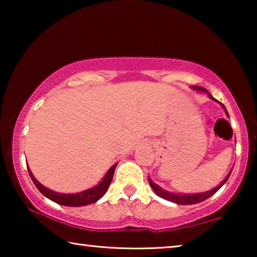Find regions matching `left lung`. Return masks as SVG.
Segmentation results:
<instances>
[{"label":"left lung","mask_w":257,"mask_h":257,"mask_svg":"<svg viewBox=\"0 0 257 257\" xmlns=\"http://www.w3.org/2000/svg\"><path fill=\"white\" fill-rule=\"evenodd\" d=\"M193 89L194 90H197V92H201V93H206L208 95V97H210L211 99H213V101L220 103L219 101H216V99L213 97L212 95L208 93L205 88H203V87L193 86ZM220 104H221V105H222L223 110L225 112V114H227L228 118H229L227 108L224 107V105H223L222 103H220ZM231 171L228 173L227 177H225L224 179L221 181V184L219 186H216L215 188H213L211 190H207V191H203V193H196V194H177V193H171V191H168V190H165L163 188H161L159 185H156L155 182L152 181L150 176H149V182H150V185H151L152 188H153V190L155 191V194L158 195V196H160L161 198L167 199V201H169V202L179 204V205H193V204H197V203H201L203 201H205V199H207L208 197H211L212 195H214L216 191L219 190L221 187H222L225 184V182H227L230 175H231Z\"/></svg>","instance_id":"left-lung-1"}]
</instances>
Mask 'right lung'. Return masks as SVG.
Masks as SVG:
<instances>
[{"instance_id":"1","label":"right lung","mask_w":257,"mask_h":257,"mask_svg":"<svg viewBox=\"0 0 257 257\" xmlns=\"http://www.w3.org/2000/svg\"><path fill=\"white\" fill-rule=\"evenodd\" d=\"M116 164L118 163L113 164L112 167L108 169V171L105 173V176L102 178V180L99 181L96 186H94L89 189L82 190V191H80V193H76V194H61V193H56V191L52 190V189L46 188L45 186H43L41 182L34 177L33 172L30 171L28 165H27V168H28L29 176H30V178H32V180L35 184V186H36V188L40 190L45 197L51 199V201L60 204V205L77 207V206L89 205V204L97 202L99 198L103 197V195L106 193L108 186H110V184H111L113 173H114Z\"/></svg>"}]
</instances>
